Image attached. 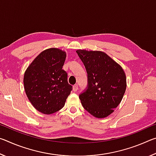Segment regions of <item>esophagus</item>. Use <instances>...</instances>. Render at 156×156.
Here are the masks:
<instances>
[{"label":"esophagus","instance_id":"obj_1","mask_svg":"<svg viewBox=\"0 0 156 156\" xmlns=\"http://www.w3.org/2000/svg\"><path fill=\"white\" fill-rule=\"evenodd\" d=\"M78 89V84H75V85L73 86V91H77Z\"/></svg>","mask_w":156,"mask_h":156}]
</instances>
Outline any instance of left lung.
I'll use <instances>...</instances> for the list:
<instances>
[{
    "mask_svg": "<svg viewBox=\"0 0 156 156\" xmlns=\"http://www.w3.org/2000/svg\"><path fill=\"white\" fill-rule=\"evenodd\" d=\"M76 53L87 73V87L79 95L83 107L94 117H107L119 105L125 94V72L102 51L78 49Z\"/></svg>",
    "mask_w": 156,
    "mask_h": 156,
    "instance_id": "1",
    "label": "left lung"
}]
</instances>
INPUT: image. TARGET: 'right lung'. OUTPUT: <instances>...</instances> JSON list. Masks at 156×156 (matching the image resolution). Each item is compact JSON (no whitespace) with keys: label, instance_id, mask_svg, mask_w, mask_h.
Wrapping results in <instances>:
<instances>
[{"label":"right lung","instance_id":"obj_1","mask_svg":"<svg viewBox=\"0 0 156 156\" xmlns=\"http://www.w3.org/2000/svg\"><path fill=\"white\" fill-rule=\"evenodd\" d=\"M66 52L57 48L42 51L25 71L23 83L31 105L44 114H51L64 107L72 86L62 69Z\"/></svg>","mask_w":156,"mask_h":156}]
</instances>
